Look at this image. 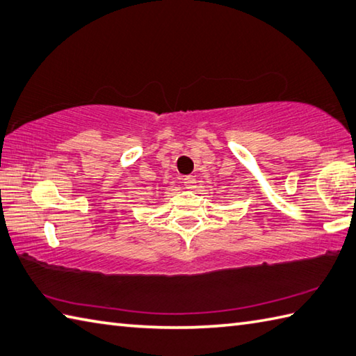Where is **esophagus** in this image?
<instances>
[{
  "label": "esophagus",
  "instance_id": "1",
  "mask_svg": "<svg viewBox=\"0 0 356 356\" xmlns=\"http://www.w3.org/2000/svg\"><path fill=\"white\" fill-rule=\"evenodd\" d=\"M184 187L186 188H193L195 187V183H196V179H195V177L193 175H187L186 178H184Z\"/></svg>",
  "mask_w": 356,
  "mask_h": 356
}]
</instances>
